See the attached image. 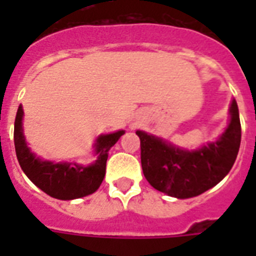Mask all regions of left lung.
Masks as SVG:
<instances>
[{
  "label": "left lung",
  "instance_id": "left-lung-1",
  "mask_svg": "<svg viewBox=\"0 0 256 256\" xmlns=\"http://www.w3.org/2000/svg\"><path fill=\"white\" fill-rule=\"evenodd\" d=\"M224 132L212 142L188 150L160 136L136 130L140 140V164L144 178L168 196L187 199L218 184L234 164L240 146V120L236 100L230 104Z\"/></svg>",
  "mask_w": 256,
  "mask_h": 256
}]
</instances>
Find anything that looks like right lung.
I'll use <instances>...</instances> for the list:
<instances>
[{
  "instance_id": "right-lung-1",
  "label": "right lung",
  "mask_w": 256,
  "mask_h": 256,
  "mask_svg": "<svg viewBox=\"0 0 256 256\" xmlns=\"http://www.w3.org/2000/svg\"><path fill=\"white\" fill-rule=\"evenodd\" d=\"M22 120L24 108L20 104L14 120V148L20 166L38 188L61 200L82 198L98 190L106 172L108 150L124 134V130L100 134L92 146L96 160L90 164L54 162L42 160L30 150L24 136Z\"/></svg>"
}]
</instances>
